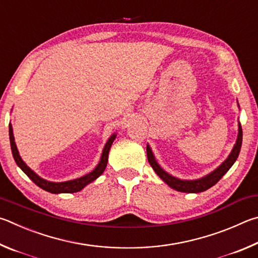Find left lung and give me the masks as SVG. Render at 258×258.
I'll return each instance as SVG.
<instances>
[{"mask_svg": "<svg viewBox=\"0 0 258 258\" xmlns=\"http://www.w3.org/2000/svg\"><path fill=\"white\" fill-rule=\"evenodd\" d=\"M238 138L237 142L234 144V146L232 148V152L230 153V155L228 156V159L225 160L222 164H221L218 169H215L213 172H211L210 174L205 175L201 179L197 180H181L178 178H174L172 175L169 174L168 172L161 168L157 163L154 154L151 150V147L147 145L146 147V152H147V159L148 162H150L151 166L153 170L155 171L156 174L163 180V181L169 184V186L175 189L177 191H181V192H202L205 191L207 189L213 187L214 184L219 181V180L223 177V175L228 172L229 169L233 165L234 162L238 159L239 152H240L241 148V144H242V129H241V124L239 122V129H238Z\"/></svg>", "mask_w": 258, "mask_h": 258, "instance_id": "left-lung-1", "label": "left lung"}]
</instances>
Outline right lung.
Here are the masks:
<instances>
[{
	"label": "right lung",
	"mask_w": 258,
	"mask_h": 258,
	"mask_svg": "<svg viewBox=\"0 0 258 258\" xmlns=\"http://www.w3.org/2000/svg\"><path fill=\"white\" fill-rule=\"evenodd\" d=\"M9 136H10V145H11L13 159H15L17 165L19 166V168L22 171H24V172L27 175H28L31 181L35 182V184H37L39 188H42V189H44V190H46L48 192H52V194H61V192L70 194V192L80 191L81 189L87 186L88 183L93 182L94 180H96L99 177V175H101L104 172V170H105L106 164H107L108 152H110V148L112 146L113 142H114L116 135L113 134L112 136L108 138V141L106 142L105 146H104V150H103L102 156H101V161H99V163L97 164L96 168H95L92 171V172L85 174L84 177H80L78 179L70 180V181H64V182L47 181V180L40 178L39 175L36 174L34 171L29 168V166H27V164L25 163L24 161H22V159L20 157L19 152H18V148H17V145L15 143V137H13L11 123L9 124Z\"/></svg>",
	"instance_id": "add662e5"
}]
</instances>
